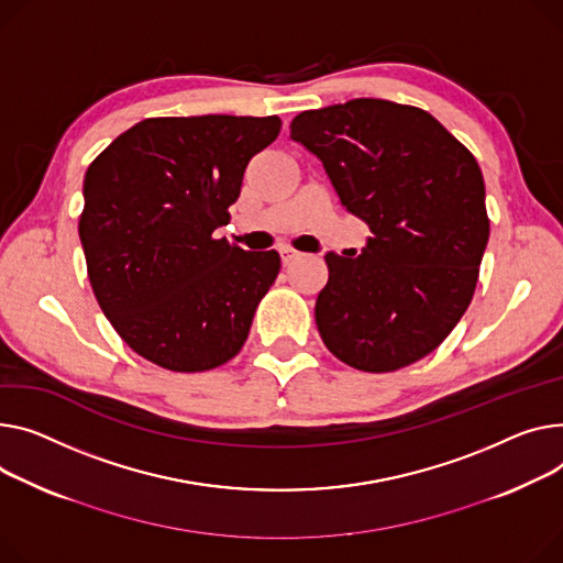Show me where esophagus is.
<instances>
[{
	"label": "esophagus",
	"instance_id": "obj_1",
	"mask_svg": "<svg viewBox=\"0 0 563 563\" xmlns=\"http://www.w3.org/2000/svg\"><path fill=\"white\" fill-rule=\"evenodd\" d=\"M280 260H283V265L287 267V265H291V262H296L298 257H301L303 253H298L296 249H291V246H280Z\"/></svg>",
	"mask_w": 563,
	"mask_h": 563
}]
</instances>
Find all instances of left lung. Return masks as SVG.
<instances>
[{
    "label": "left lung",
    "mask_w": 563,
    "mask_h": 563,
    "mask_svg": "<svg viewBox=\"0 0 563 563\" xmlns=\"http://www.w3.org/2000/svg\"><path fill=\"white\" fill-rule=\"evenodd\" d=\"M289 131L373 233L357 257L325 253L323 344L368 373L426 357L466 312L489 242L477 161L430 112L387 99L306 110Z\"/></svg>",
    "instance_id": "left-lung-1"
}]
</instances>
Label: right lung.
<instances>
[{
  "mask_svg": "<svg viewBox=\"0 0 563 563\" xmlns=\"http://www.w3.org/2000/svg\"><path fill=\"white\" fill-rule=\"evenodd\" d=\"M280 133L272 118H148L112 140L84 180L79 238L97 303L144 360L178 373L244 346L276 251H244L229 221L249 161Z\"/></svg>",
  "mask_w": 563,
  "mask_h": 563,
  "instance_id": "obj_1",
  "label": "right lung"
}]
</instances>
